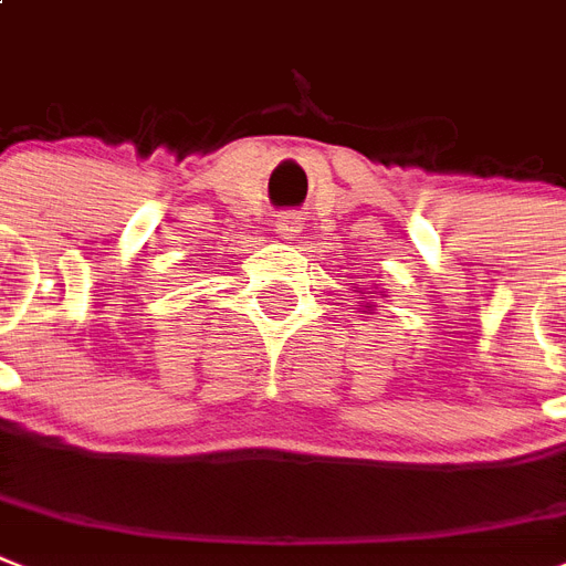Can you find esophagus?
<instances>
[{
	"mask_svg": "<svg viewBox=\"0 0 566 566\" xmlns=\"http://www.w3.org/2000/svg\"><path fill=\"white\" fill-rule=\"evenodd\" d=\"M302 223H305V218L298 211H284L275 220V232H279V238H296L302 232Z\"/></svg>",
	"mask_w": 566,
	"mask_h": 566,
	"instance_id": "obj_1",
	"label": "esophagus"
}]
</instances>
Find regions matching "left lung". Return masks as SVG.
Masks as SVG:
<instances>
[{"instance_id":"left-lung-1","label":"left lung","mask_w":566,"mask_h":566,"mask_svg":"<svg viewBox=\"0 0 566 566\" xmlns=\"http://www.w3.org/2000/svg\"><path fill=\"white\" fill-rule=\"evenodd\" d=\"M363 307H371V305H369V302H366V305H363Z\"/></svg>"}]
</instances>
